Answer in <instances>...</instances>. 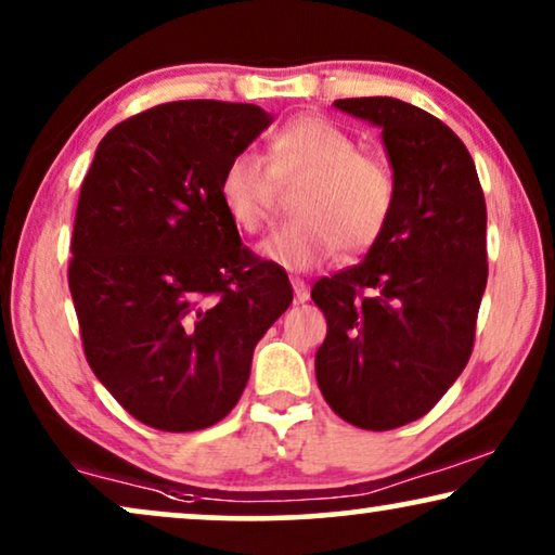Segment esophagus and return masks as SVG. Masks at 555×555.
<instances>
[{
	"instance_id": "1",
	"label": "esophagus",
	"mask_w": 555,
	"mask_h": 555,
	"mask_svg": "<svg viewBox=\"0 0 555 555\" xmlns=\"http://www.w3.org/2000/svg\"><path fill=\"white\" fill-rule=\"evenodd\" d=\"M291 283H293V291H295V300H298V302H306V300L310 298V291H308L306 280H300V278H291Z\"/></svg>"
}]
</instances>
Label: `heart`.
<instances>
[{"instance_id": "b5f03b06", "label": "heart", "mask_w": 555, "mask_h": 555, "mask_svg": "<svg viewBox=\"0 0 555 555\" xmlns=\"http://www.w3.org/2000/svg\"><path fill=\"white\" fill-rule=\"evenodd\" d=\"M262 158L242 151L219 177V202L242 232L268 222L278 184L302 179L293 199L298 217L260 245L264 260L308 270L338 245L359 253L382 237L397 202V179L382 156L363 154L351 133L321 116H300L272 133Z\"/></svg>"}]
</instances>
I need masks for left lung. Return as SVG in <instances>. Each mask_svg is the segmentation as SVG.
<instances>
[{
    "label": "left lung",
    "mask_w": 555,
    "mask_h": 555,
    "mask_svg": "<svg viewBox=\"0 0 555 555\" xmlns=\"http://www.w3.org/2000/svg\"><path fill=\"white\" fill-rule=\"evenodd\" d=\"M333 105L382 128L397 202L363 262L313 285L328 321L315 378L340 420L386 431L427 414L467 366L488 209L465 143L431 113L397 98Z\"/></svg>",
    "instance_id": "left-lung-1"
}]
</instances>
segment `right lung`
Instances as JSON below:
<instances>
[{
  "mask_svg": "<svg viewBox=\"0 0 555 555\" xmlns=\"http://www.w3.org/2000/svg\"><path fill=\"white\" fill-rule=\"evenodd\" d=\"M270 124L249 103L156 105L111 128L82 179L67 270L82 351L154 429L224 420L293 302L285 270L242 245L219 202L224 166Z\"/></svg>",
  "mask_w": 555,
  "mask_h": 555,
  "instance_id": "obj_1",
  "label": "right lung"
}]
</instances>
